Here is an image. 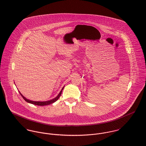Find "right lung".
<instances>
[{
    "instance_id": "add662e5",
    "label": "right lung",
    "mask_w": 146,
    "mask_h": 146,
    "mask_svg": "<svg viewBox=\"0 0 146 146\" xmlns=\"http://www.w3.org/2000/svg\"><path fill=\"white\" fill-rule=\"evenodd\" d=\"M63 88H64V87L62 88V90L60 92L59 94L58 95V96H57L55 98H54V99H53V100H50V101H45V102H35V101H30V100H27V98H25L20 92H19V93H20L21 95L22 96V97L23 98V99H24L25 101H26L27 102L29 103H31V104H34V105L40 106H46V105H49V104H52V103H53L54 102H56V101L59 99V98L60 97V96H61V94H62V90H63Z\"/></svg>"
}]
</instances>
